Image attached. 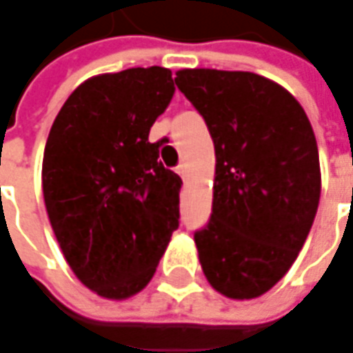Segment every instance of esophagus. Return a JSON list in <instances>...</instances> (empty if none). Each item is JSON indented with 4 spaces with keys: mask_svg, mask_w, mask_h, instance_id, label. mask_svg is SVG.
I'll use <instances>...</instances> for the list:
<instances>
[{
    "mask_svg": "<svg viewBox=\"0 0 353 353\" xmlns=\"http://www.w3.org/2000/svg\"><path fill=\"white\" fill-rule=\"evenodd\" d=\"M176 172L181 176V179H185V177H188V164H185V162H179L176 168Z\"/></svg>",
    "mask_w": 353,
    "mask_h": 353,
    "instance_id": "1",
    "label": "esophagus"
}]
</instances>
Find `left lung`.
<instances>
[{
    "label": "left lung",
    "mask_w": 353,
    "mask_h": 353,
    "mask_svg": "<svg viewBox=\"0 0 353 353\" xmlns=\"http://www.w3.org/2000/svg\"><path fill=\"white\" fill-rule=\"evenodd\" d=\"M176 85L214 142L213 213L195 232L207 281L228 299L270 291L297 260L321 201L309 117L272 79L252 72L179 70Z\"/></svg>",
    "instance_id": "left-lung-1"
}]
</instances>
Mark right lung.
<instances>
[{
    "mask_svg": "<svg viewBox=\"0 0 353 353\" xmlns=\"http://www.w3.org/2000/svg\"><path fill=\"white\" fill-rule=\"evenodd\" d=\"M168 68L85 79L62 105L44 146L46 213L68 265L105 299L152 279L179 226L181 177L165 170L150 127L174 97Z\"/></svg>",
    "mask_w": 353,
    "mask_h": 353,
    "instance_id": "right-lung-1",
    "label": "right lung"
}]
</instances>
